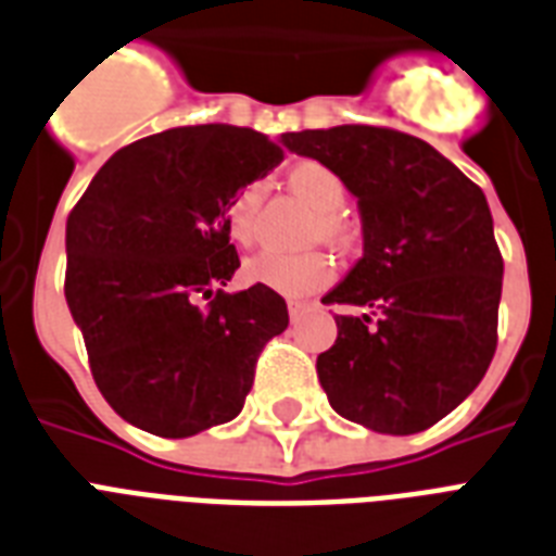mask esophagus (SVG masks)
I'll list each match as a JSON object with an SVG mask.
<instances>
[{"mask_svg":"<svg viewBox=\"0 0 556 556\" xmlns=\"http://www.w3.org/2000/svg\"><path fill=\"white\" fill-rule=\"evenodd\" d=\"M305 308H308V305L300 303V300H288V314H291V323L300 320V317L305 314Z\"/></svg>","mask_w":556,"mask_h":556,"instance_id":"1","label":"esophagus"}]
</instances>
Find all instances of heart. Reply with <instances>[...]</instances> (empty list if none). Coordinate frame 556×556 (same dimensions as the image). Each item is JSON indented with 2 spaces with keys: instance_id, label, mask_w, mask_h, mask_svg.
Segmentation results:
<instances>
[{
  "instance_id": "1",
  "label": "heart",
  "mask_w": 556,
  "mask_h": 556,
  "mask_svg": "<svg viewBox=\"0 0 556 556\" xmlns=\"http://www.w3.org/2000/svg\"><path fill=\"white\" fill-rule=\"evenodd\" d=\"M288 185L294 187L314 210H320V230L329 239L346 236V222L338 210L346 201L343 178L320 161H300L288 173ZM262 204V185H248L236 192L227 207V233L236 242H248L256 225V213ZM331 260L320 251L288 253L262 251L242 265V279L248 286H265L282 296H308L331 282Z\"/></svg>"
}]
</instances>
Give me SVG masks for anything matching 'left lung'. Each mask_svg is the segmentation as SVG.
Segmentation results:
<instances>
[{
    "instance_id": "8db88e82",
    "label": "left lung",
    "mask_w": 556,
    "mask_h": 556,
    "mask_svg": "<svg viewBox=\"0 0 556 556\" xmlns=\"http://www.w3.org/2000/svg\"><path fill=\"white\" fill-rule=\"evenodd\" d=\"M288 152L331 167L357 199L364 256L323 303L338 317L317 357L334 413L413 435L465 401L496 352L502 253L484 192L439 150L378 126L282 135Z\"/></svg>"
}]
</instances>
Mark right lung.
Here are the masks:
<instances>
[{
	"instance_id": "obj_1",
	"label": "right lung",
	"mask_w": 556,
	"mask_h": 556,
	"mask_svg": "<svg viewBox=\"0 0 556 556\" xmlns=\"http://www.w3.org/2000/svg\"><path fill=\"white\" fill-rule=\"evenodd\" d=\"M279 161L244 126H178L117 150L72 210L65 303L124 421L187 439L242 413L288 305L265 286L222 291L239 268L227 207Z\"/></svg>"
}]
</instances>
